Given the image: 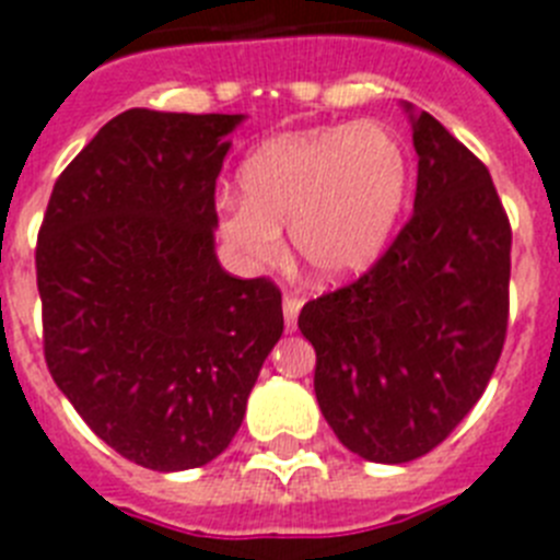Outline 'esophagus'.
<instances>
[{
	"mask_svg": "<svg viewBox=\"0 0 560 560\" xmlns=\"http://www.w3.org/2000/svg\"><path fill=\"white\" fill-rule=\"evenodd\" d=\"M302 304H304L302 295H293V293L284 295V324H288V330H295V318H299Z\"/></svg>",
	"mask_w": 560,
	"mask_h": 560,
	"instance_id": "1",
	"label": "esophagus"
}]
</instances>
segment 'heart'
Wrapping results in <instances>:
<instances>
[{"instance_id":"obj_1","label":"heart","mask_w":560,"mask_h":560,"mask_svg":"<svg viewBox=\"0 0 560 560\" xmlns=\"http://www.w3.org/2000/svg\"><path fill=\"white\" fill-rule=\"evenodd\" d=\"M242 201L228 199L219 233L250 265L279 256V224L322 279H347L382 256L410 190V159L387 125L270 136L238 167Z\"/></svg>"}]
</instances>
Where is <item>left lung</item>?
Segmentation results:
<instances>
[{
  "instance_id": "left-lung-1",
  "label": "left lung",
  "mask_w": 560,
  "mask_h": 560,
  "mask_svg": "<svg viewBox=\"0 0 560 560\" xmlns=\"http://www.w3.org/2000/svg\"><path fill=\"white\" fill-rule=\"evenodd\" d=\"M412 215L359 279L302 307L316 398L347 450L421 458L490 384L510 318L512 228L490 171L439 119H412Z\"/></svg>"
}]
</instances>
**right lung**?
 <instances>
[{
    "label": "right lung",
    "mask_w": 560,
    "mask_h": 560,
    "mask_svg": "<svg viewBox=\"0 0 560 560\" xmlns=\"http://www.w3.org/2000/svg\"><path fill=\"white\" fill-rule=\"evenodd\" d=\"M242 116L119 113L56 178L36 238L42 347L98 439L176 472L224 453L281 338V290L213 253Z\"/></svg>",
    "instance_id": "obj_1"
}]
</instances>
